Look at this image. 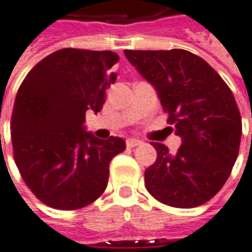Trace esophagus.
<instances>
[{
	"label": "esophagus",
	"instance_id": "obj_1",
	"mask_svg": "<svg viewBox=\"0 0 252 252\" xmlns=\"http://www.w3.org/2000/svg\"><path fill=\"white\" fill-rule=\"evenodd\" d=\"M141 141L140 140H136V138H129V140H126V147L127 148H134L137 145H140Z\"/></svg>",
	"mask_w": 252,
	"mask_h": 252
}]
</instances>
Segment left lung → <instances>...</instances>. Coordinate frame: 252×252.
I'll list each match as a JSON object with an SVG mask.
<instances>
[{
    "label": "left lung",
    "mask_w": 252,
    "mask_h": 252,
    "mask_svg": "<svg viewBox=\"0 0 252 252\" xmlns=\"http://www.w3.org/2000/svg\"><path fill=\"white\" fill-rule=\"evenodd\" d=\"M125 56L154 85L167 123L182 138L176 154L152 143L158 158L145 170V188L171 207L209 202L230 176L240 148L242 116L232 90L188 50H125Z\"/></svg>",
    "instance_id": "8db88e82"
}]
</instances>
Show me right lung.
<instances>
[{
  "label": "right lung",
  "mask_w": 252,
  "mask_h": 252,
  "mask_svg": "<svg viewBox=\"0 0 252 252\" xmlns=\"http://www.w3.org/2000/svg\"><path fill=\"white\" fill-rule=\"evenodd\" d=\"M111 50L65 48L42 59L17 90L10 119L13 156L34 195L57 210H79L103 195L109 162L125 140L85 131L88 109L97 114L115 82Z\"/></svg>",
  "instance_id": "right-lung-1"
}]
</instances>
